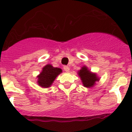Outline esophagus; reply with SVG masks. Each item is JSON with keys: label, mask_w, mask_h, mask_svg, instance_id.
Wrapping results in <instances>:
<instances>
[{"label": "esophagus", "mask_w": 132, "mask_h": 132, "mask_svg": "<svg viewBox=\"0 0 132 132\" xmlns=\"http://www.w3.org/2000/svg\"><path fill=\"white\" fill-rule=\"evenodd\" d=\"M64 70L66 72H68L69 71H70V68L68 66H64Z\"/></svg>", "instance_id": "obj_1"}]
</instances>
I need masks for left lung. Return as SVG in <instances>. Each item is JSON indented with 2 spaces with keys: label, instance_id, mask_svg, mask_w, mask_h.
Instances as JSON below:
<instances>
[{
  "label": "left lung",
  "instance_id": "1",
  "mask_svg": "<svg viewBox=\"0 0 132 132\" xmlns=\"http://www.w3.org/2000/svg\"><path fill=\"white\" fill-rule=\"evenodd\" d=\"M77 74L81 79L83 85L87 88H92L100 81V77L96 73L90 72V70L86 66L81 67V70L77 72Z\"/></svg>",
  "mask_w": 132,
  "mask_h": 132
}]
</instances>
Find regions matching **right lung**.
Here are the masks:
<instances>
[{
    "label": "right lung",
    "mask_w": 132,
    "mask_h": 132,
    "mask_svg": "<svg viewBox=\"0 0 132 132\" xmlns=\"http://www.w3.org/2000/svg\"><path fill=\"white\" fill-rule=\"evenodd\" d=\"M62 72V69L55 68L48 64L43 67L42 72L37 76V83L43 88H49L52 85L56 77Z\"/></svg>",
    "instance_id": "right-lung-1"
}]
</instances>
